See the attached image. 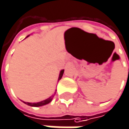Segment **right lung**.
<instances>
[{
	"instance_id": "1",
	"label": "right lung",
	"mask_w": 129,
	"mask_h": 129,
	"mask_svg": "<svg viewBox=\"0 0 129 129\" xmlns=\"http://www.w3.org/2000/svg\"><path fill=\"white\" fill-rule=\"evenodd\" d=\"M63 72H64V70H62V71L60 72V76H59V78H58V81L61 79V78H62V76H63ZM53 97H54V96L52 95V96H51L50 98H48V99H45V100H44V101H42V102H37V103H30V102H27V103L24 102V103L27 104V105H30V106H33V107H39V106H42V105H47V104H48L49 102H51V100H52V99H53Z\"/></svg>"
}]
</instances>
